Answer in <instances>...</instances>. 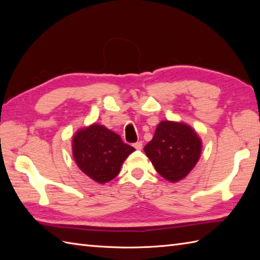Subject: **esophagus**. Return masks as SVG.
Listing matches in <instances>:
<instances>
[{
  "instance_id": "obj_1",
  "label": "esophagus",
  "mask_w": 260,
  "mask_h": 260,
  "mask_svg": "<svg viewBox=\"0 0 260 260\" xmlns=\"http://www.w3.org/2000/svg\"><path fill=\"white\" fill-rule=\"evenodd\" d=\"M133 146L136 148V150H142L143 143H142V142H136V143H134Z\"/></svg>"
}]
</instances>
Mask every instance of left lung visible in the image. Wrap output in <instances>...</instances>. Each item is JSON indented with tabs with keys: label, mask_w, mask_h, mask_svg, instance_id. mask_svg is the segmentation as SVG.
Masks as SVG:
<instances>
[{
	"label": "left lung",
	"mask_w": 260,
	"mask_h": 260,
	"mask_svg": "<svg viewBox=\"0 0 260 260\" xmlns=\"http://www.w3.org/2000/svg\"><path fill=\"white\" fill-rule=\"evenodd\" d=\"M144 151L158 174L170 182H178L197 164L201 140L190 126L164 120L157 125Z\"/></svg>",
	"instance_id": "1"
}]
</instances>
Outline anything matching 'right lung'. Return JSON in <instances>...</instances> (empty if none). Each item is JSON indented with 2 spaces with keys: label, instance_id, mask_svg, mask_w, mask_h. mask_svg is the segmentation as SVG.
Wrapping results in <instances>:
<instances>
[{
  "label": "right lung",
  "instance_id": "1",
  "mask_svg": "<svg viewBox=\"0 0 260 260\" xmlns=\"http://www.w3.org/2000/svg\"><path fill=\"white\" fill-rule=\"evenodd\" d=\"M134 151L119 135L97 124L78 131L73 140L77 165L98 183H106L117 176L121 164Z\"/></svg>",
  "mask_w": 260,
  "mask_h": 260
}]
</instances>
